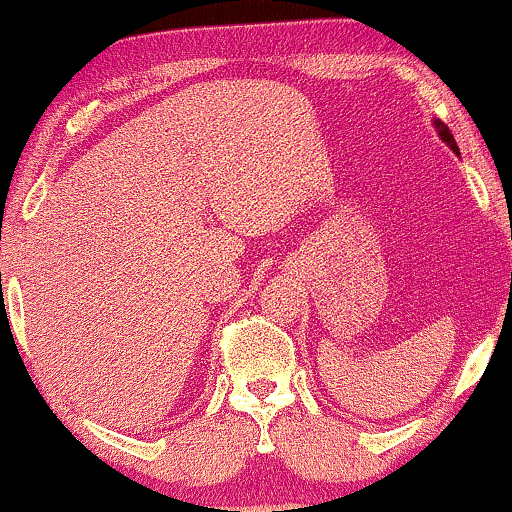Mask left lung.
Wrapping results in <instances>:
<instances>
[{
    "instance_id": "left-lung-1",
    "label": "left lung",
    "mask_w": 512,
    "mask_h": 512,
    "mask_svg": "<svg viewBox=\"0 0 512 512\" xmlns=\"http://www.w3.org/2000/svg\"><path fill=\"white\" fill-rule=\"evenodd\" d=\"M433 128H436V132H438V137L443 139V142L450 146V149L454 151V153H459V146H457V142H454V137H452V132H450V128H447V125L443 123V121H433Z\"/></svg>"
}]
</instances>
